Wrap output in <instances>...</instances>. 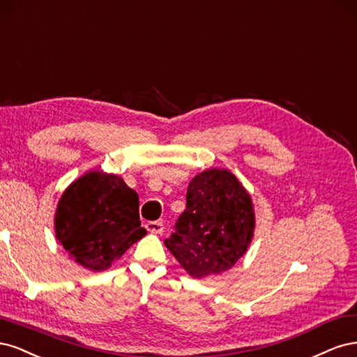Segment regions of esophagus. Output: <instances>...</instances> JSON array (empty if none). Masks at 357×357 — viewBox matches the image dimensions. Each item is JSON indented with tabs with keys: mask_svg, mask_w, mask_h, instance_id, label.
Segmentation results:
<instances>
[{
	"mask_svg": "<svg viewBox=\"0 0 357 357\" xmlns=\"http://www.w3.org/2000/svg\"><path fill=\"white\" fill-rule=\"evenodd\" d=\"M146 229L149 233H154V234H160L163 233V222L162 221H151L146 224Z\"/></svg>",
	"mask_w": 357,
	"mask_h": 357,
	"instance_id": "34e87169",
	"label": "esophagus"
}]
</instances>
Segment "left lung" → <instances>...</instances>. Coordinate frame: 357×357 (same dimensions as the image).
Returning <instances> with one entry per match:
<instances>
[{
  "mask_svg": "<svg viewBox=\"0 0 357 357\" xmlns=\"http://www.w3.org/2000/svg\"><path fill=\"white\" fill-rule=\"evenodd\" d=\"M254 229V204L245 187L227 169H208L191 179L187 208L165 245L183 270L202 279L231 268Z\"/></svg>",
  "mask_w": 357,
  "mask_h": 357,
  "instance_id": "1",
  "label": "left lung"
}]
</instances>
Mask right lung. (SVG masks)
Returning <instances> with one entry per match:
<instances>
[{
    "instance_id": "1",
    "label": "right lung",
    "mask_w": 357,
    "mask_h": 357,
    "mask_svg": "<svg viewBox=\"0 0 357 357\" xmlns=\"http://www.w3.org/2000/svg\"><path fill=\"white\" fill-rule=\"evenodd\" d=\"M54 229L70 257L91 271L109 268L146 234L137 192L123 178L100 170L87 172L63 191Z\"/></svg>"
}]
</instances>
